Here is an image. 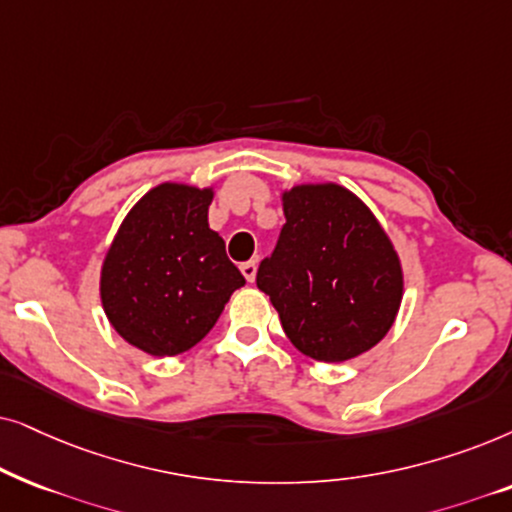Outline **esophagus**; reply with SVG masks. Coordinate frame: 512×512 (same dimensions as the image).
Wrapping results in <instances>:
<instances>
[{
    "label": "esophagus",
    "instance_id": "1",
    "mask_svg": "<svg viewBox=\"0 0 512 512\" xmlns=\"http://www.w3.org/2000/svg\"><path fill=\"white\" fill-rule=\"evenodd\" d=\"M241 274L245 276V281H248V283H252V281H255V276H257V262H243L241 264Z\"/></svg>",
    "mask_w": 512,
    "mask_h": 512
}]
</instances>
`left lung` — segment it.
<instances>
[{
	"mask_svg": "<svg viewBox=\"0 0 512 512\" xmlns=\"http://www.w3.org/2000/svg\"><path fill=\"white\" fill-rule=\"evenodd\" d=\"M285 224L257 269L295 349L344 363L377 346L403 302L391 238L356 194L335 182L283 192Z\"/></svg>",
	"mask_w": 512,
	"mask_h": 512,
	"instance_id": "1",
	"label": "left lung"
}]
</instances>
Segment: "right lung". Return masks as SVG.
I'll return each mask as SVG.
<instances>
[{"instance_id":"1","label":"right lung","mask_w":512,"mask_h":512,"mask_svg":"<svg viewBox=\"0 0 512 512\" xmlns=\"http://www.w3.org/2000/svg\"><path fill=\"white\" fill-rule=\"evenodd\" d=\"M213 187L163 182L124 217L100 269L102 309L135 349L166 358L213 330L245 285L222 236L208 227Z\"/></svg>"}]
</instances>
